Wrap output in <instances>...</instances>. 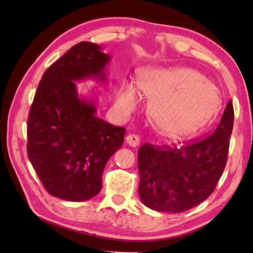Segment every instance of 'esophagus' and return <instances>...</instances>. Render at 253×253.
<instances>
[{"label": "esophagus", "mask_w": 253, "mask_h": 253, "mask_svg": "<svg viewBox=\"0 0 253 253\" xmlns=\"http://www.w3.org/2000/svg\"><path fill=\"white\" fill-rule=\"evenodd\" d=\"M126 143L131 147H136L139 145V137L135 134H129L126 137Z\"/></svg>", "instance_id": "34e87169"}]
</instances>
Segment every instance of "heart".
I'll return each instance as SVG.
<instances>
[{"label":"heart","mask_w":253,"mask_h":253,"mask_svg":"<svg viewBox=\"0 0 253 253\" xmlns=\"http://www.w3.org/2000/svg\"><path fill=\"white\" fill-rule=\"evenodd\" d=\"M137 87L152 99V125L158 134L168 138H179L198 131L211 121L221 105L216 84L191 68H145L140 71ZM138 101L136 85L124 83L117 95L119 110L129 115Z\"/></svg>","instance_id":"b5f03b06"}]
</instances>
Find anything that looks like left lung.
Wrapping results in <instances>:
<instances>
[{
  "mask_svg": "<svg viewBox=\"0 0 253 253\" xmlns=\"http://www.w3.org/2000/svg\"><path fill=\"white\" fill-rule=\"evenodd\" d=\"M233 119L230 100L212 135L179 147L140 146L138 194L142 202L158 212L181 213L207 200L225 168Z\"/></svg>",
  "mask_w": 253,
  "mask_h": 253,
  "instance_id": "obj_1",
  "label": "left lung"
}]
</instances>
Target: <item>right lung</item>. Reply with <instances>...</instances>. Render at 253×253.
Listing matches in <instances>:
<instances>
[{
    "label": "right lung",
    "mask_w": 253,
    "mask_h": 253,
    "mask_svg": "<svg viewBox=\"0 0 253 253\" xmlns=\"http://www.w3.org/2000/svg\"><path fill=\"white\" fill-rule=\"evenodd\" d=\"M110 55L80 42L42 76L28 118V156L48 193L83 202L99 193L105 165L122 147L126 129L96 116L92 98L76 81L107 83Z\"/></svg>",
    "instance_id": "right-lung-1"
}]
</instances>
